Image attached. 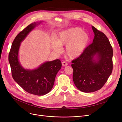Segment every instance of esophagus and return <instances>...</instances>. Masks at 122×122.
<instances>
[{"mask_svg": "<svg viewBox=\"0 0 122 122\" xmlns=\"http://www.w3.org/2000/svg\"><path fill=\"white\" fill-rule=\"evenodd\" d=\"M62 65L63 66H67V65H68V64H67V63H66V62L65 61H63L62 63Z\"/></svg>", "mask_w": 122, "mask_h": 122, "instance_id": "obj_1", "label": "esophagus"}]
</instances>
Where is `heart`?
I'll list each match as a JSON object with an SVG mask.
<instances>
[{
  "mask_svg": "<svg viewBox=\"0 0 122 122\" xmlns=\"http://www.w3.org/2000/svg\"><path fill=\"white\" fill-rule=\"evenodd\" d=\"M89 40L90 36L87 31L75 27L60 32L58 37L51 42V46L54 52L59 54L62 51V46L66 45V55L73 59L82 55Z\"/></svg>",
  "mask_w": 122,
  "mask_h": 122,
  "instance_id": "1",
  "label": "heart"
}]
</instances>
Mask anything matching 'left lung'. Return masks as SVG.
Returning <instances> with one entry per match:
<instances>
[{
	"mask_svg": "<svg viewBox=\"0 0 122 122\" xmlns=\"http://www.w3.org/2000/svg\"><path fill=\"white\" fill-rule=\"evenodd\" d=\"M92 43L72 60L73 80L79 91L92 92L102 88L112 71L113 51L107 36L93 26Z\"/></svg>",
	"mask_w": 122,
	"mask_h": 122,
	"instance_id": "obj_1",
	"label": "left lung"
}]
</instances>
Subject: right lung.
<instances>
[{
    "label": "right lung",
    "mask_w": 122,
    "mask_h": 122,
    "mask_svg": "<svg viewBox=\"0 0 122 122\" xmlns=\"http://www.w3.org/2000/svg\"><path fill=\"white\" fill-rule=\"evenodd\" d=\"M41 22L30 24L16 36L8 55L13 79L25 91L37 96H43L51 91L56 74L62 66L59 59L44 62L33 70L25 69L20 63L19 52L20 43Z\"/></svg>",
    "instance_id": "right-lung-1"
}]
</instances>
